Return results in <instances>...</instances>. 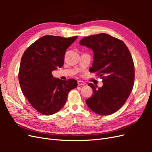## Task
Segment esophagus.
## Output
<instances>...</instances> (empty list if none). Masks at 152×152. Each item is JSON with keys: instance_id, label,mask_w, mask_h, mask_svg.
I'll return each mask as SVG.
<instances>
[{"instance_id": "1", "label": "esophagus", "mask_w": 152, "mask_h": 152, "mask_svg": "<svg viewBox=\"0 0 152 152\" xmlns=\"http://www.w3.org/2000/svg\"><path fill=\"white\" fill-rule=\"evenodd\" d=\"M77 83H78V86H84L85 85V83H84V82H83V81H81V80H79L77 82Z\"/></svg>"}]
</instances>
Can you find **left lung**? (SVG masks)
Listing matches in <instances>:
<instances>
[{"mask_svg":"<svg viewBox=\"0 0 152 152\" xmlns=\"http://www.w3.org/2000/svg\"><path fill=\"white\" fill-rule=\"evenodd\" d=\"M80 45L93 51L91 72H98L103 85H88L93 94L86 100L91 110L102 115H111L120 109L129 96L134 81V66L131 54L122 40L107 34L82 39Z\"/></svg>","mask_w":152,"mask_h":152,"instance_id":"left-lung-1","label":"left lung"}]
</instances>
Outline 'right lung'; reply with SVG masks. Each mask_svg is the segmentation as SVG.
<instances>
[{
	"mask_svg": "<svg viewBox=\"0 0 152 152\" xmlns=\"http://www.w3.org/2000/svg\"><path fill=\"white\" fill-rule=\"evenodd\" d=\"M77 38L45 35L23 55L18 75L21 89L32 107L42 114L59 112L69 92L77 86L76 80H63L52 75L53 71L63 66L66 50Z\"/></svg>",
	"mask_w": 152,
	"mask_h": 152,
	"instance_id": "add662e5",
	"label": "right lung"
}]
</instances>
